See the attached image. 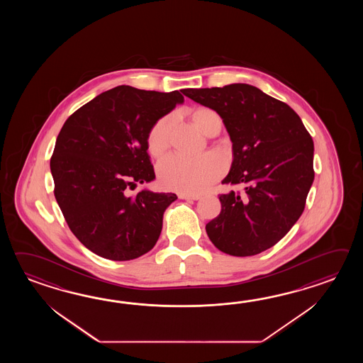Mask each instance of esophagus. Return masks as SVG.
<instances>
[{
	"mask_svg": "<svg viewBox=\"0 0 363 363\" xmlns=\"http://www.w3.org/2000/svg\"><path fill=\"white\" fill-rule=\"evenodd\" d=\"M179 199L182 200H200V196L199 194H188V193H179Z\"/></svg>",
	"mask_w": 363,
	"mask_h": 363,
	"instance_id": "1",
	"label": "esophagus"
}]
</instances>
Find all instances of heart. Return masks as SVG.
<instances>
[{
	"label": "heart",
	"mask_w": 363,
	"mask_h": 363,
	"mask_svg": "<svg viewBox=\"0 0 363 363\" xmlns=\"http://www.w3.org/2000/svg\"><path fill=\"white\" fill-rule=\"evenodd\" d=\"M192 121L197 128L208 136L214 135L222 128V119L219 114L216 110L205 106L193 110ZM172 123V116H163L147 132V150L153 157H160L169 147ZM223 172V161L216 155L186 158L170 155L157 164V175L161 185L166 189L178 192H203L220 178Z\"/></svg>",
	"instance_id": "1"
}]
</instances>
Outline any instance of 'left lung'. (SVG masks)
Masks as SVG:
<instances>
[{
  "label": "left lung",
  "instance_id": "8db88e82",
  "mask_svg": "<svg viewBox=\"0 0 363 363\" xmlns=\"http://www.w3.org/2000/svg\"><path fill=\"white\" fill-rule=\"evenodd\" d=\"M216 110L232 141L222 210L206 224L208 239L235 257L259 255L283 239L301 216L314 180V143L294 108L249 84L183 89Z\"/></svg>",
  "mask_w": 363,
  "mask_h": 363
}]
</instances>
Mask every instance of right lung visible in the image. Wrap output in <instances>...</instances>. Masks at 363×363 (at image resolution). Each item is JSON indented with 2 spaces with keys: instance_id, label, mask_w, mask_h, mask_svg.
Wrapping results in <instances>:
<instances>
[{
  "instance_id": "obj_1",
  "label": "right lung",
  "mask_w": 363,
  "mask_h": 363,
  "mask_svg": "<svg viewBox=\"0 0 363 363\" xmlns=\"http://www.w3.org/2000/svg\"><path fill=\"white\" fill-rule=\"evenodd\" d=\"M182 91L119 85L63 124L50 158L55 200L71 232L94 255L130 261L160 238L163 213L177 194L130 191L155 178L147 132L184 101Z\"/></svg>"
}]
</instances>
